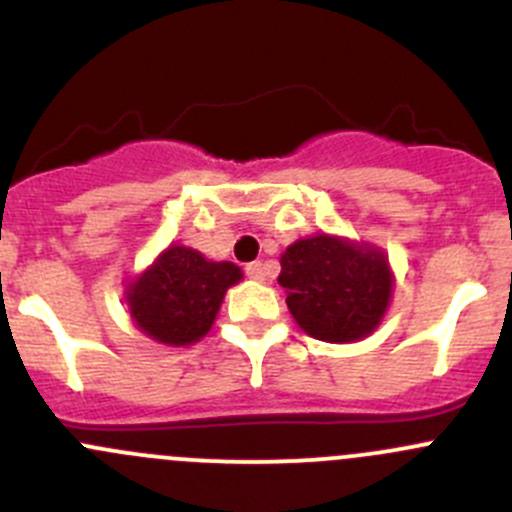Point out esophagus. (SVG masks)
<instances>
[{
	"label": "esophagus",
	"instance_id": "obj_1",
	"mask_svg": "<svg viewBox=\"0 0 512 512\" xmlns=\"http://www.w3.org/2000/svg\"><path fill=\"white\" fill-rule=\"evenodd\" d=\"M245 272H247V277H250V280L265 282V265H262V262H250V265L245 267Z\"/></svg>",
	"mask_w": 512,
	"mask_h": 512
}]
</instances>
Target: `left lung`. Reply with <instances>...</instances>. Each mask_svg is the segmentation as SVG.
<instances>
[{
  "label": "left lung",
  "mask_w": 512,
  "mask_h": 512,
  "mask_svg": "<svg viewBox=\"0 0 512 512\" xmlns=\"http://www.w3.org/2000/svg\"><path fill=\"white\" fill-rule=\"evenodd\" d=\"M280 265L289 312L309 337L356 342L384 317L391 275L381 252L317 235L289 245Z\"/></svg>",
  "instance_id": "obj_1"
}]
</instances>
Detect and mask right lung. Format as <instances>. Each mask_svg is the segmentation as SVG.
Wrapping results in <instances>:
<instances>
[{
    "label": "right lung",
    "instance_id": "add662e5",
    "mask_svg": "<svg viewBox=\"0 0 512 512\" xmlns=\"http://www.w3.org/2000/svg\"><path fill=\"white\" fill-rule=\"evenodd\" d=\"M240 277L232 262H210L190 247L170 245L128 287V307L148 337L185 347L208 334L227 287Z\"/></svg>",
    "mask_w": 512,
    "mask_h": 512
}]
</instances>
